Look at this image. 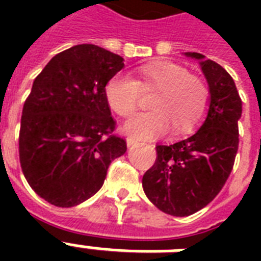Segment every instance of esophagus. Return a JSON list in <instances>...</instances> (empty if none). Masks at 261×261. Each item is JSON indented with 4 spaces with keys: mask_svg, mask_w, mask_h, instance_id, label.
Returning <instances> with one entry per match:
<instances>
[{
    "mask_svg": "<svg viewBox=\"0 0 261 261\" xmlns=\"http://www.w3.org/2000/svg\"><path fill=\"white\" fill-rule=\"evenodd\" d=\"M135 143H137V141H135L133 137H127V146H128V147L134 146Z\"/></svg>",
    "mask_w": 261,
    "mask_h": 261,
    "instance_id": "1",
    "label": "esophagus"
}]
</instances>
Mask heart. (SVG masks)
<instances>
[{
  "label": "heart",
  "instance_id": "b5f03b06",
  "mask_svg": "<svg viewBox=\"0 0 261 261\" xmlns=\"http://www.w3.org/2000/svg\"><path fill=\"white\" fill-rule=\"evenodd\" d=\"M155 90L149 112L131 116L124 130L137 138H153L165 134L171 126L174 133L186 134L198 124L208 106V89L202 80L181 65L169 61L138 67L137 79L116 74L107 83L104 93L115 114L127 118L139 104L141 92Z\"/></svg>",
  "mask_w": 261,
  "mask_h": 261
}]
</instances>
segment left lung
I'll return each mask as SVG.
<instances>
[{
  "mask_svg": "<svg viewBox=\"0 0 261 261\" xmlns=\"http://www.w3.org/2000/svg\"><path fill=\"white\" fill-rule=\"evenodd\" d=\"M208 88L206 120L190 138L173 145H157L154 165L142 177L145 194L157 208L187 217L207 206L219 194L234 165L239 150V119L243 101L231 75L199 53Z\"/></svg>",
  "mask_w": 261,
  "mask_h": 261,
  "instance_id": "left-lung-1",
  "label": "left lung"
}]
</instances>
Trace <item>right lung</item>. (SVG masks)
I'll use <instances>...</instances> for the list:
<instances>
[{"instance_id": "add662e5", "label": "right lung", "mask_w": 261, "mask_h": 261, "mask_svg": "<svg viewBox=\"0 0 261 261\" xmlns=\"http://www.w3.org/2000/svg\"><path fill=\"white\" fill-rule=\"evenodd\" d=\"M123 66L120 55L79 44L35 79L22 107L18 155L31 188L51 204L85 202L101 188L111 161L126 153L104 93Z\"/></svg>"}]
</instances>
